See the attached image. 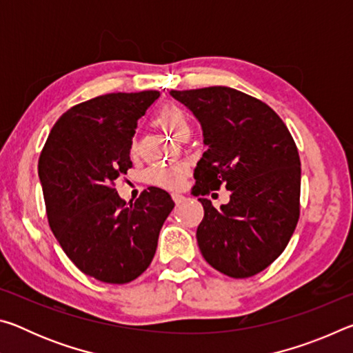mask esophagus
Listing matches in <instances>:
<instances>
[{"instance_id": "obj_1", "label": "esophagus", "mask_w": 353, "mask_h": 353, "mask_svg": "<svg viewBox=\"0 0 353 353\" xmlns=\"http://www.w3.org/2000/svg\"><path fill=\"white\" fill-rule=\"evenodd\" d=\"M171 198H172V201L176 202V204H181L182 201H185V196L179 194V193H172V194H171Z\"/></svg>"}]
</instances>
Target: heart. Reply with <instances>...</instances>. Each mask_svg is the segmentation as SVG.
Wrapping results in <instances>:
<instances>
[{"label":"heart","instance_id":"1","mask_svg":"<svg viewBox=\"0 0 353 353\" xmlns=\"http://www.w3.org/2000/svg\"><path fill=\"white\" fill-rule=\"evenodd\" d=\"M155 123L165 129L176 139H182L183 135L190 134V118L182 107L176 104H165L155 115ZM135 140L130 143V149L135 151ZM188 174V166L185 163L174 165H159L152 166L146 171V182L154 187L176 190L182 187L183 179Z\"/></svg>","mask_w":353,"mask_h":353}]
</instances>
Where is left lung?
<instances>
[{"instance_id":"left-lung-1","label":"left lung","mask_w":353,"mask_h":353,"mask_svg":"<svg viewBox=\"0 0 353 353\" xmlns=\"http://www.w3.org/2000/svg\"><path fill=\"white\" fill-rule=\"evenodd\" d=\"M199 119L207 151L194 170V196L224 187L229 204L204 205L196 232L202 255L234 279L266 270L285 248L301 214V159L288 128L270 105L230 87L176 92Z\"/></svg>"}]
</instances>
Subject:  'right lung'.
<instances>
[{
  "label": "right lung",
  "instance_id": "1",
  "mask_svg": "<svg viewBox=\"0 0 353 353\" xmlns=\"http://www.w3.org/2000/svg\"><path fill=\"white\" fill-rule=\"evenodd\" d=\"M159 92L109 93L76 104L57 119L39 159L48 223L76 268L123 285L148 270L174 202L149 187L123 201L115 181L132 168L137 119Z\"/></svg>",
  "mask_w": 353,
  "mask_h": 353
}]
</instances>
